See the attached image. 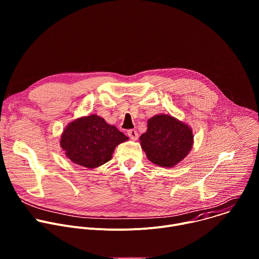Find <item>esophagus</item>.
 <instances>
[{
	"instance_id": "obj_1",
	"label": "esophagus",
	"mask_w": 259,
	"mask_h": 259,
	"mask_svg": "<svg viewBox=\"0 0 259 259\" xmlns=\"http://www.w3.org/2000/svg\"><path fill=\"white\" fill-rule=\"evenodd\" d=\"M127 134H128V136H129L132 140H136V139L138 138V133H137V131L134 130V129L128 130V131H127Z\"/></svg>"
}]
</instances>
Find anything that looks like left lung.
I'll use <instances>...</instances> for the list:
<instances>
[{
  "instance_id": "8db88e82",
  "label": "left lung",
  "mask_w": 259,
  "mask_h": 259,
  "mask_svg": "<svg viewBox=\"0 0 259 259\" xmlns=\"http://www.w3.org/2000/svg\"><path fill=\"white\" fill-rule=\"evenodd\" d=\"M139 140L141 149L152 163L172 168L190 154L194 134L188 124L170 115L160 114L149 119L146 132Z\"/></svg>"
}]
</instances>
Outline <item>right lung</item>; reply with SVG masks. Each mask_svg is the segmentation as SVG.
I'll return each instance as SVG.
<instances>
[{
    "mask_svg": "<svg viewBox=\"0 0 259 259\" xmlns=\"http://www.w3.org/2000/svg\"><path fill=\"white\" fill-rule=\"evenodd\" d=\"M128 139L116 126L93 114L70 122L60 136V146L72 163L93 169L108 162L116 146Z\"/></svg>",
    "mask_w": 259,
    "mask_h": 259,
    "instance_id": "1",
    "label": "right lung"
}]
</instances>
